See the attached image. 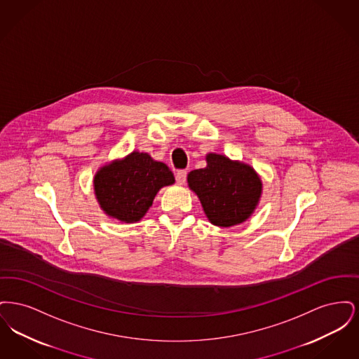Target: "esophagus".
<instances>
[{"instance_id": "obj_1", "label": "esophagus", "mask_w": 359, "mask_h": 359, "mask_svg": "<svg viewBox=\"0 0 359 359\" xmlns=\"http://www.w3.org/2000/svg\"><path fill=\"white\" fill-rule=\"evenodd\" d=\"M186 179H187V171H184V170L177 171V173H176V183L177 184L183 186L186 183Z\"/></svg>"}]
</instances>
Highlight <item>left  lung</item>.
Masks as SVG:
<instances>
[{
  "label": "left lung",
  "instance_id": "left-lung-1",
  "mask_svg": "<svg viewBox=\"0 0 359 359\" xmlns=\"http://www.w3.org/2000/svg\"><path fill=\"white\" fill-rule=\"evenodd\" d=\"M207 167L188 173V187L199 198L208 221L221 227L245 222L262 192L257 172L223 154L205 156Z\"/></svg>",
  "mask_w": 359,
  "mask_h": 359
}]
</instances>
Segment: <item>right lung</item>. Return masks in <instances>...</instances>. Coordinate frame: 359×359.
Returning <instances> with one entry per match:
<instances>
[{
    "label": "right lung",
    "mask_w": 359,
    "mask_h": 359,
    "mask_svg": "<svg viewBox=\"0 0 359 359\" xmlns=\"http://www.w3.org/2000/svg\"><path fill=\"white\" fill-rule=\"evenodd\" d=\"M173 183L175 177L168 165L135 151L100 168L94 176V191L109 217L133 223L147 214L158 189Z\"/></svg>",
    "instance_id": "add662e5"
}]
</instances>
